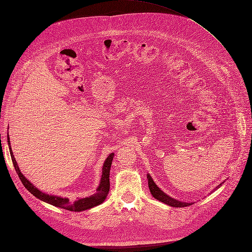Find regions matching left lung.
Instances as JSON below:
<instances>
[{"instance_id":"8db88e82","label":"left lung","mask_w":252,"mask_h":252,"mask_svg":"<svg viewBox=\"0 0 252 252\" xmlns=\"http://www.w3.org/2000/svg\"><path fill=\"white\" fill-rule=\"evenodd\" d=\"M147 179H148V187H149V190H150L152 196H154L155 199L158 200L159 202H163L166 205L171 206V207H187V206H190V205L193 204V203H186V202H182V201H179V200H175V199H173V197L169 196L168 194H166L164 191H162L161 188L158 187V185L156 184L155 181L152 180L151 175L149 173H147ZM222 185H223V183H220V185H218L215 188V190H213V191H216V190L219 189Z\"/></svg>"}]
</instances>
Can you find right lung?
Masks as SVG:
<instances>
[{"label":"right lung","instance_id":"add662e5","mask_svg":"<svg viewBox=\"0 0 252 252\" xmlns=\"http://www.w3.org/2000/svg\"><path fill=\"white\" fill-rule=\"evenodd\" d=\"M8 134V133H7ZM7 142H8V147H9V151H10V156H11V159L14 168H16V171L19 175L20 180L22 181L23 185L25 186V188L28 190V191L33 194L37 199L48 203L50 205L56 206V207H60L63 208L66 210H70V211H84L87 210L90 208H94L95 206L102 204L106 197H107L108 193H109V173H110V167L112 164V159H113V156L114 154H110L107 158H106L105 162L103 164V168H102V177L100 180V184H98L97 188H96V192L93 195L87 196V197H83V199H79L74 202H71L69 199L67 197H63V196H58V195H53V194H48L45 193L39 188H36L32 182L29 180H27L25 178V175L23 174L19 168L18 163L16 161V158H14L13 154H12V149H11V145H10V140H9V134L7 135Z\"/></svg>","mask_w":252,"mask_h":252}]
</instances>
